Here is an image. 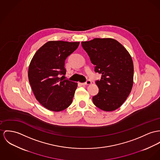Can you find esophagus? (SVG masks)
I'll use <instances>...</instances> for the list:
<instances>
[{
    "mask_svg": "<svg viewBox=\"0 0 160 160\" xmlns=\"http://www.w3.org/2000/svg\"><path fill=\"white\" fill-rule=\"evenodd\" d=\"M82 85H83V86H85V85H91V82L90 81V80H87L86 82H85V83H81Z\"/></svg>",
    "mask_w": 160,
    "mask_h": 160,
    "instance_id": "obj_1",
    "label": "esophagus"
}]
</instances>
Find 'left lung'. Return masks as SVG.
<instances>
[{
    "instance_id": "left-lung-1",
    "label": "left lung",
    "mask_w": 160,
    "mask_h": 160,
    "mask_svg": "<svg viewBox=\"0 0 160 160\" xmlns=\"http://www.w3.org/2000/svg\"><path fill=\"white\" fill-rule=\"evenodd\" d=\"M83 48L95 71L102 74L96 81L99 92L92 98L94 104L102 110L119 108L129 96L133 84V63L123 46L112 38H94L82 41Z\"/></svg>"
}]
</instances>
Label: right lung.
Segmentation results:
<instances>
[{"label": "right lung", "mask_w": 160, "mask_h": 160, "mask_svg": "<svg viewBox=\"0 0 160 160\" xmlns=\"http://www.w3.org/2000/svg\"><path fill=\"white\" fill-rule=\"evenodd\" d=\"M79 44L50 41L37 50L30 62L28 77L32 89L37 100L49 110L61 111L72 103L77 83L64 80V62Z\"/></svg>", "instance_id": "obj_1"}]
</instances>
